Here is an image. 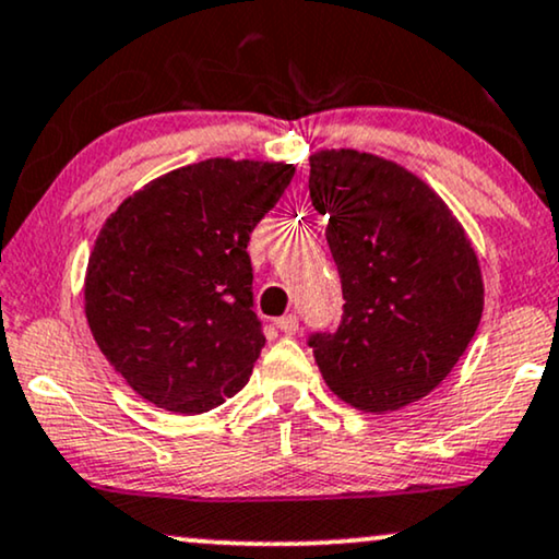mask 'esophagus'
<instances>
[{"mask_svg":"<svg viewBox=\"0 0 559 559\" xmlns=\"http://www.w3.org/2000/svg\"><path fill=\"white\" fill-rule=\"evenodd\" d=\"M275 328L284 332V335H296L299 332V320H296V314H286L281 320H275Z\"/></svg>","mask_w":559,"mask_h":559,"instance_id":"34e87169","label":"esophagus"}]
</instances>
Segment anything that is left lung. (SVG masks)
Instances as JSON below:
<instances>
[{"label": "left lung", "instance_id": "8db88e82", "mask_svg": "<svg viewBox=\"0 0 559 559\" xmlns=\"http://www.w3.org/2000/svg\"><path fill=\"white\" fill-rule=\"evenodd\" d=\"M309 198L328 216L345 299L337 330L309 335L324 381L364 413L426 397L483 317V273L462 224L418 175L356 150L309 157Z\"/></svg>", "mask_w": 559, "mask_h": 559}]
</instances>
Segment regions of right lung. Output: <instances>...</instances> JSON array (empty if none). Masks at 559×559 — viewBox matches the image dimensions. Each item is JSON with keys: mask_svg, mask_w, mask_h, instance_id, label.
<instances>
[{"mask_svg": "<svg viewBox=\"0 0 559 559\" xmlns=\"http://www.w3.org/2000/svg\"><path fill=\"white\" fill-rule=\"evenodd\" d=\"M294 165L206 159L126 198L95 239L84 314L133 392L169 413L218 407L265 345L252 312V229Z\"/></svg>", "mask_w": 559, "mask_h": 559, "instance_id": "1", "label": "right lung"}]
</instances>
